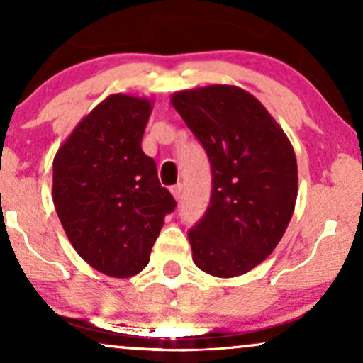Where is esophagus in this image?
<instances>
[{"label":"esophagus","instance_id":"34e87169","mask_svg":"<svg viewBox=\"0 0 363 363\" xmlns=\"http://www.w3.org/2000/svg\"><path fill=\"white\" fill-rule=\"evenodd\" d=\"M170 193H172L174 199L179 201V199H181V193H182V184H176V186L170 187Z\"/></svg>","mask_w":363,"mask_h":363}]
</instances>
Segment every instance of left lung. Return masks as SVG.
Returning a JSON list of instances; mask_svg holds the SVG:
<instances>
[{
    "mask_svg": "<svg viewBox=\"0 0 363 363\" xmlns=\"http://www.w3.org/2000/svg\"><path fill=\"white\" fill-rule=\"evenodd\" d=\"M174 109L211 164V199L189 230L201 272L234 278L274 251L297 201V158L290 140L254 95L234 85L176 91Z\"/></svg>",
    "mask_w": 363,
    "mask_h": 363,
    "instance_id": "left-lung-1",
    "label": "left lung"
}]
</instances>
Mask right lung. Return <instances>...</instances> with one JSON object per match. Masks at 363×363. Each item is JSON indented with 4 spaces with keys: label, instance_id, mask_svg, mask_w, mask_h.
Returning <instances> with one entry per match:
<instances>
[{
    "label": "right lung",
    "instance_id": "add662e5",
    "mask_svg": "<svg viewBox=\"0 0 363 363\" xmlns=\"http://www.w3.org/2000/svg\"><path fill=\"white\" fill-rule=\"evenodd\" d=\"M153 102L114 94L83 118L52 162V201L69 242L91 268L129 278L150 261L176 201L141 150Z\"/></svg>",
    "mask_w": 363,
    "mask_h": 363
}]
</instances>
